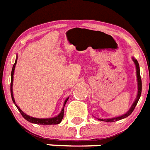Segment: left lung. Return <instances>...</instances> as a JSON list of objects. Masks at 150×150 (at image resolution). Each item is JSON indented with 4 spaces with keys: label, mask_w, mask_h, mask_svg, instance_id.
Listing matches in <instances>:
<instances>
[{
    "label": "left lung",
    "mask_w": 150,
    "mask_h": 150,
    "mask_svg": "<svg viewBox=\"0 0 150 150\" xmlns=\"http://www.w3.org/2000/svg\"><path fill=\"white\" fill-rule=\"evenodd\" d=\"M132 61L135 63L136 66V77H137V86H138V91H137V95H136V100H134V102L132 103L131 108H129V110L127 111L126 113L122 115L118 116V117H114V118H97L99 121H103V122H116V121L121 120L123 118H127L128 116H129L132 114V112L133 111V110L136 108V105H137L138 101L139 100L140 96H141V93H142V81H141V76H140V69H139V65L138 63L137 59L132 57ZM95 118V117H94Z\"/></svg>",
    "instance_id": "8db88e82"
}]
</instances>
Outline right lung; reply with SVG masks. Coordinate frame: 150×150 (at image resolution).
I'll list each match as a JSON object with an SVG mask.
<instances>
[{
  "label": "right lung",
  "instance_id": "add662e5",
  "mask_svg": "<svg viewBox=\"0 0 150 150\" xmlns=\"http://www.w3.org/2000/svg\"><path fill=\"white\" fill-rule=\"evenodd\" d=\"M17 60H18V56L16 57V59H15V63L13 65L12 70H11V98H12V100L14 104L15 105V106L17 107V108L18 109V111H20V113L21 114V115L23 116L25 120L28 121L29 122L34 123V124L37 125H57L59 124L61 122V121L63 120V114H64V106H65L66 103L69 99V97H68L65 100H64V103H63V108L61 110L60 113L57 116H55L53 118H34V117H32V116L28 115L27 114H25V112L22 111L20 108L17 105V104L15 103V100H14V95H13V81H14V69H15V66H16Z\"/></svg>",
  "mask_w": 150,
  "mask_h": 150
}]
</instances>
